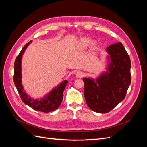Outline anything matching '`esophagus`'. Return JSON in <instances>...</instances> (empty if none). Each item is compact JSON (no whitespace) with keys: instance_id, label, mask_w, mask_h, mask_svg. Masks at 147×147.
Masks as SVG:
<instances>
[{"instance_id":"1","label":"esophagus","mask_w":147,"mask_h":147,"mask_svg":"<svg viewBox=\"0 0 147 147\" xmlns=\"http://www.w3.org/2000/svg\"><path fill=\"white\" fill-rule=\"evenodd\" d=\"M75 75L77 78H82L83 77V74L82 72H80V71H77V72L75 73Z\"/></svg>"}]
</instances>
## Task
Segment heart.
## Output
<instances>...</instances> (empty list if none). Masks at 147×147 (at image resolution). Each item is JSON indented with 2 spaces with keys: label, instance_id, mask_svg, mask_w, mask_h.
Listing matches in <instances>:
<instances>
[{
  "label": "heart",
  "instance_id": "heart-1",
  "mask_svg": "<svg viewBox=\"0 0 147 147\" xmlns=\"http://www.w3.org/2000/svg\"><path fill=\"white\" fill-rule=\"evenodd\" d=\"M88 46H90L91 50H94L97 47L96 42L94 41L91 42V40L88 37H82L78 40L75 47L77 50L82 51L85 50Z\"/></svg>",
  "mask_w": 147,
  "mask_h": 147
}]
</instances>
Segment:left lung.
I'll return each instance as SVG.
<instances>
[{
    "label": "left lung",
    "mask_w": 147,
    "mask_h": 147,
    "mask_svg": "<svg viewBox=\"0 0 147 147\" xmlns=\"http://www.w3.org/2000/svg\"><path fill=\"white\" fill-rule=\"evenodd\" d=\"M108 53L107 71L96 79L83 78L84 95L92 111L105 113L125 98L131 82L130 57L121 43L106 48Z\"/></svg>",
    "instance_id": "1"
}]
</instances>
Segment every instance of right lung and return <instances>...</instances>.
Wrapping results in <instances>:
<instances>
[{
  "mask_svg": "<svg viewBox=\"0 0 147 147\" xmlns=\"http://www.w3.org/2000/svg\"><path fill=\"white\" fill-rule=\"evenodd\" d=\"M32 42V40L28 42L23 48L20 54L16 57L14 64V76L13 81L18 91L21 99L24 103L30 107L34 110L39 112L48 113L53 112L60 106L63 99V92L68 81L65 80L54 88L53 90L41 99H34L31 98L24 91L23 86L21 83V59L22 56L28 46Z\"/></svg>",
  "mask_w": 147,
  "mask_h": 147,
  "instance_id": "add662e5",
  "label": "right lung"
}]
</instances>
